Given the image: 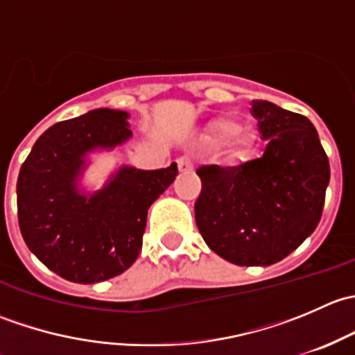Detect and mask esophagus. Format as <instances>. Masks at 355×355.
I'll use <instances>...</instances> for the list:
<instances>
[{
  "label": "esophagus",
  "instance_id": "esophagus-1",
  "mask_svg": "<svg viewBox=\"0 0 355 355\" xmlns=\"http://www.w3.org/2000/svg\"><path fill=\"white\" fill-rule=\"evenodd\" d=\"M177 164H178V171H180V173H189V171L194 168V161H192L191 156L178 157Z\"/></svg>",
  "mask_w": 355,
  "mask_h": 355
}]
</instances>
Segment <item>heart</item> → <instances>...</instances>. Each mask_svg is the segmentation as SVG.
<instances>
[{
  "mask_svg": "<svg viewBox=\"0 0 355 355\" xmlns=\"http://www.w3.org/2000/svg\"><path fill=\"white\" fill-rule=\"evenodd\" d=\"M254 130L249 125H242L234 114H220L213 118L204 128L200 142L206 146H221L228 142V148L234 155H244L252 146Z\"/></svg>",
  "mask_w": 355,
  "mask_h": 355,
  "instance_id": "b5f03b06",
  "label": "heart"
}]
</instances>
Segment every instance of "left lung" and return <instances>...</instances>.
Here are the masks:
<instances>
[{"label": "left lung", "instance_id": "8db88e82", "mask_svg": "<svg viewBox=\"0 0 355 355\" xmlns=\"http://www.w3.org/2000/svg\"><path fill=\"white\" fill-rule=\"evenodd\" d=\"M252 116L263 156L241 166L198 170L196 223L213 252L239 266H270L297 249L321 220L330 164L314 125L264 99Z\"/></svg>", "mask_w": 355, "mask_h": 355}]
</instances>
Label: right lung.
<instances>
[{"mask_svg":"<svg viewBox=\"0 0 355 355\" xmlns=\"http://www.w3.org/2000/svg\"><path fill=\"white\" fill-rule=\"evenodd\" d=\"M130 114L98 108L49 127L17 180L22 237L31 252L73 284H98L137 259L151 204L173 184L177 163L159 170L121 164L98 191L82 177L96 153L132 139Z\"/></svg>","mask_w":355,"mask_h":355,"instance_id":"obj_1","label":"right lung"}]
</instances>
